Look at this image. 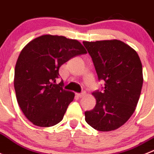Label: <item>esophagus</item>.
Segmentation results:
<instances>
[{
  "label": "esophagus",
  "mask_w": 154,
  "mask_h": 154,
  "mask_svg": "<svg viewBox=\"0 0 154 154\" xmlns=\"http://www.w3.org/2000/svg\"><path fill=\"white\" fill-rule=\"evenodd\" d=\"M84 95H85V92H82V93H80V94H77V96L80 98L83 97Z\"/></svg>",
  "instance_id": "esophagus-1"
}]
</instances>
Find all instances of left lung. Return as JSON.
<instances>
[{"label":"left lung","instance_id":"8db88e82","mask_svg":"<svg viewBox=\"0 0 154 154\" xmlns=\"http://www.w3.org/2000/svg\"><path fill=\"white\" fill-rule=\"evenodd\" d=\"M92 58L98 80L104 81L93 95L97 103L85 112V120L99 131L124 125L137 105L143 86V68L137 53L118 40L83 42Z\"/></svg>","mask_w":154,"mask_h":154}]
</instances>
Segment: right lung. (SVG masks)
<instances>
[{"label": "right lung", "mask_w": 154, "mask_h": 154, "mask_svg": "<svg viewBox=\"0 0 154 154\" xmlns=\"http://www.w3.org/2000/svg\"><path fill=\"white\" fill-rule=\"evenodd\" d=\"M87 54L76 40L43 35L27 44L17 60L14 89L25 117L38 127L56 125L63 120L74 94L65 91L63 82L55 84L59 68L70 59Z\"/></svg>", "instance_id": "add662e5"}]
</instances>
